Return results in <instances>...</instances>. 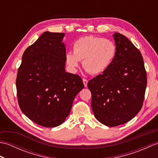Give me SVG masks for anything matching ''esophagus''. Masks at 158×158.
Listing matches in <instances>:
<instances>
[{
    "instance_id": "obj_1",
    "label": "esophagus",
    "mask_w": 158,
    "mask_h": 158,
    "mask_svg": "<svg viewBox=\"0 0 158 158\" xmlns=\"http://www.w3.org/2000/svg\"><path fill=\"white\" fill-rule=\"evenodd\" d=\"M88 80H87L86 79H83V84H84L85 87H87V85H88Z\"/></svg>"
}]
</instances>
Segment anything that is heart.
I'll return each mask as SVG.
<instances>
[{
    "label": "heart",
    "instance_id": "1",
    "mask_svg": "<svg viewBox=\"0 0 158 158\" xmlns=\"http://www.w3.org/2000/svg\"><path fill=\"white\" fill-rule=\"evenodd\" d=\"M116 46L112 41L94 36L79 38L74 43L73 53H67L66 61L70 68L75 70L79 61L91 75H100L109 68L116 55Z\"/></svg>",
    "mask_w": 158,
    "mask_h": 158
}]
</instances>
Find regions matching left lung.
Segmentation results:
<instances>
[{
    "label": "left lung",
    "instance_id": "obj_1",
    "mask_svg": "<svg viewBox=\"0 0 158 158\" xmlns=\"http://www.w3.org/2000/svg\"><path fill=\"white\" fill-rule=\"evenodd\" d=\"M113 36L115 58L105 72L88 83L95 117L110 127L136 116L143 106L147 86L141 53L124 35L116 32Z\"/></svg>",
    "mask_w": 158,
    "mask_h": 158
}]
</instances>
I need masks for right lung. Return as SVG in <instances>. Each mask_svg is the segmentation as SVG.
Returning a JSON list of instances; mask_svg holds the SVG:
<instances>
[{
	"mask_svg": "<svg viewBox=\"0 0 158 158\" xmlns=\"http://www.w3.org/2000/svg\"><path fill=\"white\" fill-rule=\"evenodd\" d=\"M64 33L45 32L25 50L16 78L20 109L30 119L46 127L60 126L84 88L78 75L65 71Z\"/></svg>",
	"mask_w": 158,
	"mask_h": 158,
	"instance_id": "obj_1",
	"label": "right lung"
}]
</instances>
